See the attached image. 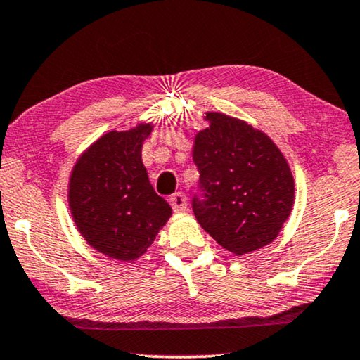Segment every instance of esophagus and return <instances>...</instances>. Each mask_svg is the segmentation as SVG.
Here are the masks:
<instances>
[{"mask_svg":"<svg viewBox=\"0 0 360 360\" xmlns=\"http://www.w3.org/2000/svg\"><path fill=\"white\" fill-rule=\"evenodd\" d=\"M171 207H173V210L176 214H181V212H186L187 210V197L184 192H176V194L171 195Z\"/></svg>","mask_w":360,"mask_h":360,"instance_id":"obj_1","label":"esophagus"}]
</instances>
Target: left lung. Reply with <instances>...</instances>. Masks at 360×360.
Returning <instances> with one entry per match:
<instances>
[{
  "label": "left lung",
  "instance_id": "left-lung-1",
  "mask_svg": "<svg viewBox=\"0 0 360 360\" xmlns=\"http://www.w3.org/2000/svg\"><path fill=\"white\" fill-rule=\"evenodd\" d=\"M209 127L194 135L192 158L205 199H194L199 225L236 256L279 236L295 200L285 156L264 131L224 112L207 110Z\"/></svg>",
  "mask_w": 360,
  "mask_h": 360
}]
</instances>
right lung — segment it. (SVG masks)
I'll return each mask as SVG.
<instances>
[{
	"label": "right lung",
	"mask_w": 360,
	"mask_h": 360,
	"mask_svg": "<svg viewBox=\"0 0 360 360\" xmlns=\"http://www.w3.org/2000/svg\"><path fill=\"white\" fill-rule=\"evenodd\" d=\"M153 130L141 122L110 130L93 141L75 163L68 207L83 240L110 259L134 262L145 255L173 209L150 184L141 146Z\"/></svg>",
	"instance_id": "obj_1"
}]
</instances>
